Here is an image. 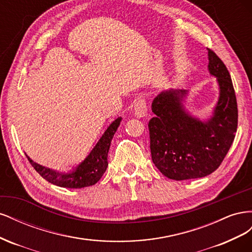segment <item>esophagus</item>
Returning a JSON list of instances; mask_svg holds the SVG:
<instances>
[{"label": "esophagus", "instance_id": "obj_1", "mask_svg": "<svg viewBox=\"0 0 252 252\" xmlns=\"http://www.w3.org/2000/svg\"><path fill=\"white\" fill-rule=\"evenodd\" d=\"M133 105H134V116L136 118H143L146 116L147 104L144 97L140 96L136 98V100H134L133 102Z\"/></svg>", "mask_w": 252, "mask_h": 252}]
</instances>
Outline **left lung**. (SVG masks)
Instances as JSON below:
<instances>
[{
    "label": "left lung",
    "mask_w": 252,
    "mask_h": 252,
    "mask_svg": "<svg viewBox=\"0 0 252 252\" xmlns=\"http://www.w3.org/2000/svg\"><path fill=\"white\" fill-rule=\"evenodd\" d=\"M208 50V69L218 78L219 102L213 116L201 122L185 111V90H168L151 104L149 123L152 162L175 181L203 178L216 171L230 149L238 128V104L229 71L215 51Z\"/></svg>",
    "instance_id": "left-lung-1"
}]
</instances>
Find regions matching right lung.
Returning a JSON list of instances; mask_svg holds the SVG:
<instances>
[{
	"label": "right lung",
	"instance_id": "obj_1",
	"mask_svg": "<svg viewBox=\"0 0 252 252\" xmlns=\"http://www.w3.org/2000/svg\"><path fill=\"white\" fill-rule=\"evenodd\" d=\"M121 120L122 118H118L116 121L112 122L94 148L91 150L89 156L71 172H57L34 163L29 157H27L28 161L43 179L53 185L64 188H84L93 186L96 182H98L106 169H107V157L110 143L113 134L116 133L121 123Z\"/></svg>",
	"mask_w": 252,
	"mask_h": 252
}]
</instances>
